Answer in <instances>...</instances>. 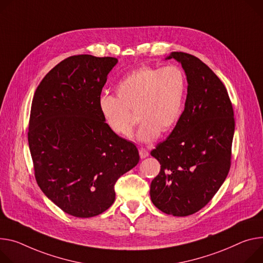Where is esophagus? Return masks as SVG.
I'll use <instances>...</instances> for the list:
<instances>
[{
  "mask_svg": "<svg viewBox=\"0 0 263 263\" xmlns=\"http://www.w3.org/2000/svg\"><path fill=\"white\" fill-rule=\"evenodd\" d=\"M138 151H139V156H140V158H146V157L149 156V152H148L145 148H139Z\"/></svg>",
  "mask_w": 263,
  "mask_h": 263,
  "instance_id": "1",
  "label": "esophagus"
}]
</instances>
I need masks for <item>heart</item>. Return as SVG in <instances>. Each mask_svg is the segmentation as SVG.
<instances>
[{"label": "heart", "mask_w": 263, "mask_h": 263, "mask_svg": "<svg viewBox=\"0 0 263 263\" xmlns=\"http://www.w3.org/2000/svg\"><path fill=\"white\" fill-rule=\"evenodd\" d=\"M184 87V76L178 67L142 66L117 83L116 97H102L99 108L108 128L124 138L133 134L135 118L131 112H135L141 123L137 138L148 142L176 123Z\"/></svg>", "instance_id": "obj_1"}]
</instances>
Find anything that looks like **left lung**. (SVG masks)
I'll return each mask as SVG.
<instances>
[{"label": "left lung", "instance_id": "1", "mask_svg": "<svg viewBox=\"0 0 263 263\" xmlns=\"http://www.w3.org/2000/svg\"><path fill=\"white\" fill-rule=\"evenodd\" d=\"M171 59L184 70L187 94L175 128L151 151L160 171L150 196L161 212L189 216L208 204L228 176L234 111L224 85L203 62L184 52L165 60Z\"/></svg>", "mask_w": 263, "mask_h": 263}]
</instances>
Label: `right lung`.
<instances>
[{"label":"right lung","mask_w":263,"mask_h":263,"mask_svg":"<svg viewBox=\"0 0 263 263\" xmlns=\"http://www.w3.org/2000/svg\"><path fill=\"white\" fill-rule=\"evenodd\" d=\"M117 62L90 54L67 58L46 74L32 100L28 144L36 182L76 217L108 210L116 180L139 161L136 146L108 128L99 108Z\"/></svg>","instance_id":"add662e5"}]
</instances>
